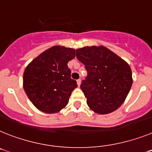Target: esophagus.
Returning a JSON list of instances; mask_svg holds the SVG:
<instances>
[{
    "label": "esophagus",
    "mask_w": 152,
    "mask_h": 152,
    "mask_svg": "<svg viewBox=\"0 0 152 152\" xmlns=\"http://www.w3.org/2000/svg\"><path fill=\"white\" fill-rule=\"evenodd\" d=\"M81 79H78V80H77V84L78 86H80V85H81Z\"/></svg>",
    "instance_id": "esophagus-1"
}]
</instances>
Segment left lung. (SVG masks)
<instances>
[{
	"instance_id": "8db88e82",
	"label": "left lung",
	"mask_w": 152,
	"mask_h": 152,
	"mask_svg": "<svg viewBox=\"0 0 152 152\" xmlns=\"http://www.w3.org/2000/svg\"><path fill=\"white\" fill-rule=\"evenodd\" d=\"M76 57L88 71L81 89L88 107L100 115L118 109L128 96L133 82L128 64L104 46L78 48Z\"/></svg>"
}]
</instances>
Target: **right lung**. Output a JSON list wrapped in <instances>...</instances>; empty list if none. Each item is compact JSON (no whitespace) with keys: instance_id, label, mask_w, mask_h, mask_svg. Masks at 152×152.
<instances>
[{"instance_id":"obj_1","label":"right lung","mask_w":152,"mask_h":152,"mask_svg":"<svg viewBox=\"0 0 152 152\" xmlns=\"http://www.w3.org/2000/svg\"><path fill=\"white\" fill-rule=\"evenodd\" d=\"M75 57V49L58 45L41 53L26 67L23 87L37 109L54 114L67 105L71 92L77 86L67 67Z\"/></svg>"}]
</instances>
